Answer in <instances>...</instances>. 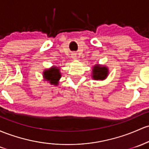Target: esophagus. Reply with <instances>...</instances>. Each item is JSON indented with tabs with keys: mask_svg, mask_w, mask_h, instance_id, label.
<instances>
[{
	"mask_svg": "<svg viewBox=\"0 0 149 149\" xmlns=\"http://www.w3.org/2000/svg\"><path fill=\"white\" fill-rule=\"evenodd\" d=\"M72 58H73V59H76V58H77V54H76V53H73V54H72Z\"/></svg>",
	"mask_w": 149,
	"mask_h": 149,
	"instance_id": "obj_1",
	"label": "esophagus"
}]
</instances>
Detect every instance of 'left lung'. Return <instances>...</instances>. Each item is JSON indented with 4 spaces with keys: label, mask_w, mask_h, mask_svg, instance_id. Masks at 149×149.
Here are the masks:
<instances>
[{
    "label": "left lung",
    "mask_w": 149,
    "mask_h": 149,
    "mask_svg": "<svg viewBox=\"0 0 149 149\" xmlns=\"http://www.w3.org/2000/svg\"><path fill=\"white\" fill-rule=\"evenodd\" d=\"M92 78L95 81H103L109 75V68L106 66L95 64L92 68Z\"/></svg>",
    "instance_id": "8db88e82"
}]
</instances>
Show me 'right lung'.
I'll list each match as a JSON object with an SVG mask.
<instances>
[{
    "label": "right lung",
    "instance_id": "add662e5",
    "mask_svg": "<svg viewBox=\"0 0 149 149\" xmlns=\"http://www.w3.org/2000/svg\"><path fill=\"white\" fill-rule=\"evenodd\" d=\"M60 67L53 66L49 68L45 69L43 71V81H47L50 85L57 86L59 83L60 78H61V73Z\"/></svg>",
    "mask_w": 149,
    "mask_h": 149
}]
</instances>
